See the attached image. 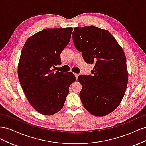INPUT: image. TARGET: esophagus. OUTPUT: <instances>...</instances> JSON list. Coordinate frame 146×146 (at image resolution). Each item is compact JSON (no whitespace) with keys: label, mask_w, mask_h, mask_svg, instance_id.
<instances>
[{"label":"esophagus","mask_w":146,"mask_h":146,"mask_svg":"<svg viewBox=\"0 0 146 146\" xmlns=\"http://www.w3.org/2000/svg\"><path fill=\"white\" fill-rule=\"evenodd\" d=\"M74 75H75V76H76V79H77L78 77L79 76V74H76V73H74Z\"/></svg>","instance_id":"1"}]
</instances>
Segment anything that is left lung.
Instances as JSON below:
<instances>
[{
	"label": "left lung",
	"mask_w": 146,
	"mask_h": 146,
	"mask_svg": "<svg viewBox=\"0 0 146 146\" xmlns=\"http://www.w3.org/2000/svg\"><path fill=\"white\" fill-rule=\"evenodd\" d=\"M74 45L86 63L94 64L92 76H80V97L84 107L96 116L115 110L124 96L128 73L122 47L107 30L94 25L75 27Z\"/></svg>",
	"instance_id": "8db88e82"
}]
</instances>
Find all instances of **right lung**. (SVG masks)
<instances>
[{
    "label": "right lung",
    "mask_w": 146,
    "mask_h": 146,
    "mask_svg": "<svg viewBox=\"0 0 146 146\" xmlns=\"http://www.w3.org/2000/svg\"><path fill=\"white\" fill-rule=\"evenodd\" d=\"M72 27L46 29L29 37L21 51L17 68L20 84L32 107L51 116L63 107L69 88L76 78L72 72H54L60 54L69 44Z\"/></svg>",
    "instance_id": "right-lung-1"
}]
</instances>
